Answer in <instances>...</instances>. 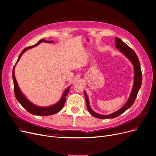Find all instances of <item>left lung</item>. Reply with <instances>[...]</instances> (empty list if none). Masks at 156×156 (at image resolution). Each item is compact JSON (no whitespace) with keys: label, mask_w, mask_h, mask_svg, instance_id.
<instances>
[{"label":"left lung","mask_w":156,"mask_h":156,"mask_svg":"<svg viewBox=\"0 0 156 156\" xmlns=\"http://www.w3.org/2000/svg\"><path fill=\"white\" fill-rule=\"evenodd\" d=\"M115 46H116V48L120 50V51L129 60H130L134 66V85L133 87V89L129 96V98L128 99V101H127V103L125 104V105L123 107H122L118 111L115 112V113H113L110 115H103L98 114L96 112H94L91 109L89 105V99H88L87 95L85 92V98L86 105L87 107V109L92 115H93L96 118L106 119L115 118L119 116L120 114L124 113L125 111H126L128 109V108H129L133 105L135 99L136 98L138 92L141 85L142 73L141 70L140 63L136 53H135L134 50L131 49L127 44H126L120 39L117 37H115Z\"/></svg>","instance_id":"left-lung-1"}]
</instances>
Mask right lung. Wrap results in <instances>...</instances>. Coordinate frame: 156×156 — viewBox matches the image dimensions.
<instances>
[{
    "mask_svg": "<svg viewBox=\"0 0 156 156\" xmlns=\"http://www.w3.org/2000/svg\"><path fill=\"white\" fill-rule=\"evenodd\" d=\"M42 42L49 43H53V41H46V40H44V39H42L40 41H39L37 44L29 46V47H27V48H25L21 52V53L20 54V55L18 57V58L17 60L16 64L20 60V57H21V56L22 55V54L27 50L32 48H33V47H35ZM12 79H13V83H14L15 95V97H16L17 101L27 111L31 114L36 115H39V116L51 115H53V114L57 113L58 112H60L62 109V108L65 104L66 100V96L68 94L69 89H70V87L67 88V89L64 91L62 98L60 99V100L55 105L50 106H48V107H39V106L34 105L32 103H30V101L25 98V96L22 94L21 90H20V88L18 87V85L17 83L16 80L15 78V66L13 67V69H12Z\"/></svg>",
    "mask_w": 156,
    "mask_h": 156,
    "instance_id": "obj_1",
    "label": "right lung"
}]
</instances>
